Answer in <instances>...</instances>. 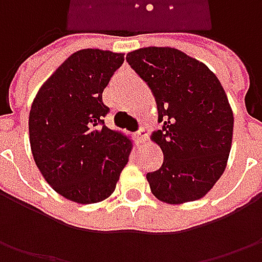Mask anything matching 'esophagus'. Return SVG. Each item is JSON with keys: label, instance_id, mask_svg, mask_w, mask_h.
<instances>
[{"label": "esophagus", "instance_id": "1", "mask_svg": "<svg viewBox=\"0 0 262 262\" xmlns=\"http://www.w3.org/2000/svg\"><path fill=\"white\" fill-rule=\"evenodd\" d=\"M148 133H150V129H148L147 126H141V128L137 131V140H138L140 144L146 143L147 138H148Z\"/></svg>", "mask_w": 262, "mask_h": 262}]
</instances>
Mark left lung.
Wrapping results in <instances>:
<instances>
[{
	"mask_svg": "<svg viewBox=\"0 0 262 262\" xmlns=\"http://www.w3.org/2000/svg\"><path fill=\"white\" fill-rule=\"evenodd\" d=\"M126 61L151 89L163 122L151 134L165 156L159 170L147 173L153 195L167 204L203 198L223 175L232 147L233 112L222 83L176 48H140Z\"/></svg>",
	"mask_w": 262,
	"mask_h": 262,
	"instance_id": "obj_1",
	"label": "left lung"
}]
</instances>
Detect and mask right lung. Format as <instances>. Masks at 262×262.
I'll return each instance as SVG.
<instances>
[{"label":"right lung","mask_w":262,"mask_h":262,"mask_svg":"<svg viewBox=\"0 0 262 262\" xmlns=\"http://www.w3.org/2000/svg\"><path fill=\"white\" fill-rule=\"evenodd\" d=\"M122 52L80 49L39 89L29 114V141L51 188L78 204L114 194L133 140L103 125L102 93L124 62Z\"/></svg>","instance_id":"right-lung-1"}]
</instances>
